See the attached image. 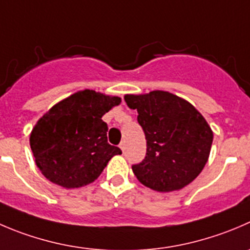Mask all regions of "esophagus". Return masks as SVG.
<instances>
[{
  "instance_id": "esophagus-1",
  "label": "esophagus",
  "mask_w": 250,
  "mask_h": 250,
  "mask_svg": "<svg viewBox=\"0 0 250 250\" xmlns=\"http://www.w3.org/2000/svg\"><path fill=\"white\" fill-rule=\"evenodd\" d=\"M120 147H121V150H122L123 152L125 151V140H123V142H121V144H120Z\"/></svg>"
}]
</instances>
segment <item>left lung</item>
Instances as JSON below:
<instances>
[{"label":"left lung","instance_id":"1","mask_svg":"<svg viewBox=\"0 0 250 250\" xmlns=\"http://www.w3.org/2000/svg\"><path fill=\"white\" fill-rule=\"evenodd\" d=\"M128 107L138 111L146 139V156L132 169L138 181L157 192H173L194 181L204 168L212 130L190 103L168 93L127 94Z\"/></svg>","mask_w":250,"mask_h":250}]
</instances>
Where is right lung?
Wrapping results in <instances>:
<instances>
[{"label":"right lung","instance_id":"1","mask_svg":"<svg viewBox=\"0 0 250 250\" xmlns=\"http://www.w3.org/2000/svg\"><path fill=\"white\" fill-rule=\"evenodd\" d=\"M121 104L118 96L77 91L53 105L34 125L30 147L36 166L52 183L71 189L95 181L120 147L107 143L103 116Z\"/></svg>","mask_w":250,"mask_h":250}]
</instances>
